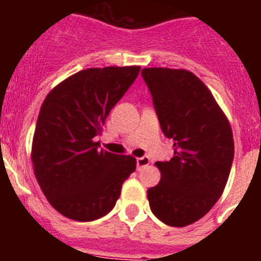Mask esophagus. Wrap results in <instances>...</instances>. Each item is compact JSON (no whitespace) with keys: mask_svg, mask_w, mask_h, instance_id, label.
<instances>
[{"mask_svg":"<svg viewBox=\"0 0 261 261\" xmlns=\"http://www.w3.org/2000/svg\"><path fill=\"white\" fill-rule=\"evenodd\" d=\"M149 164H150L149 157H139V159H137V169H138V171H142L143 168L147 167Z\"/></svg>","mask_w":261,"mask_h":261,"instance_id":"34e87169","label":"esophagus"}]
</instances>
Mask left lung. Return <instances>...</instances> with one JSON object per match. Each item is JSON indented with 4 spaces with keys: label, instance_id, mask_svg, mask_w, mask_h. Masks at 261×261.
Returning <instances> with one entry per match:
<instances>
[{
    "label": "left lung",
    "instance_id": "8db88e82",
    "mask_svg": "<svg viewBox=\"0 0 261 261\" xmlns=\"http://www.w3.org/2000/svg\"><path fill=\"white\" fill-rule=\"evenodd\" d=\"M142 77L174 147L169 161L155 163L161 180L147 190L149 204L164 223L187 226L213 208L226 186L234 157L230 123L194 73L146 67Z\"/></svg>",
    "mask_w": 261,
    "mask_h": 261
}]
</instances>
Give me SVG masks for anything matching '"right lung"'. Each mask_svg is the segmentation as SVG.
<instances>
[{"label":"right lung","mask_w":261,"mask_h":261,"mask_svg":"<svg viewBox=\"0 0 261 261\" xmlns=\"http://www.w3.org/2000/svg\"><path fill=\"white\" fill-rule=\"evenodd\" d=\"M139 70H81L58 84L43 101L31 160L47 200L67 218L88 222L108 214L137 168L134 157L100 150L94 138Z\"/></svg>","instance_id":"add662e5"}]
</instances>
